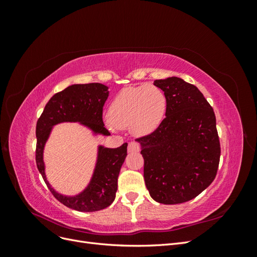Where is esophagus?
Instances as JSON below:
<instances>
[{
	"instance_id": "34e87169",
	"label": "esophagus",
	"mask_w": 257,
	"mask_h": 257,
	"mask_svg": "<svg viewBox=\"0 0 257 257\" xmlns=\"http://www.w3.org/2000/svg\"><path fill=\"white\" fill-rule=\"evenodd\" d=\"M127 150H128V152H138L139 150H141V146H139V144H137L136 142H131L128 144Z\"/></svg>"
}]
</instances>
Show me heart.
I'll use <instances>...</instances> for the list:
<instances>
[{
    "label": "heart",
    "instance_id": "b5f03b06",
    "mask_svg": "<svg viewBox=\"0 0 257 257\" xmlns=\"http://www.w3.org/2000/svg\"><path fill=\"white\" fill-rule=\"evenodd\" d=\"M166 96L159 87L142 84L121 90L108 108V120L116 128L130 127L132 134L152 133L164 119Z\"/></svg>",
    "mask_w": 257,
    "mask_h": 257
}]
</instances>
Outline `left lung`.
Returning <instances> with one entry per match:
<instances>
[{"label": "left lung", "mask_w": 257, "mask_h": 257, "mask_svg": "<svg viewBox=\"0 0 257 257\" xmlns=\"http://www.w3.org/2000/svg\"><path fill=\"white\" fill-rule=\"evenodd\" d=\"M167 105L165 119L141 144L145 183L160 204H182L212 183L221 147L215 114L195 85L178 77L154 80Z\"/></svg>", "instance_id": "1"}]
</instances>
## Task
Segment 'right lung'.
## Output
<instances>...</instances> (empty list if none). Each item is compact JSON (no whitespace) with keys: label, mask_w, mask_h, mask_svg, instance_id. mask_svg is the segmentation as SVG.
<instances>
[{"label":"right lung","mask_w":257,"mask_h":257,"mask_svg":"<svg viewBox=\"0 0 257 257\" xmlns=\"http://www.w3.org/2000/svg\"><path fill=\"white\" fill-rule=\"evenodd\" d=\"M108 94V87L102 83L69 85L49 99L36 124L37 168L52 195L64 206L77 211H98L112 204L118 190L120 169L127 155V144L114 149L98 147L97 162L91 181L76 196H64L51 188L45 174L44 147L52 126L62 122H80L94 134L110 135L103 122V107Z\"/></svg>","instance_id":"1"}]
</instances>
